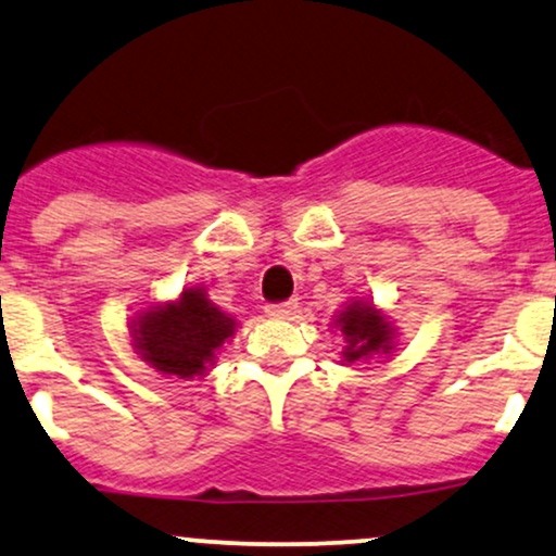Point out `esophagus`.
I'll return each instance as SVG.
<instances>
[{"label":"esophagus","instance_id":"esophagus-1","mask_svg":"<svg viewBox=\"0 0 556 556\" xmlns=\"http://www.w3.org/2000/svg\"><path fill=\"white\" fill-rule=\"evenodd\" d=\"M295 314H298V303H295V300L266 305V316H271V318H292Z\"/></svg>","mask_w":556,"mask_h":556}]
</instances>
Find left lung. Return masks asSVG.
<instances>
[{"label": "left lung", "instance_id": "8db88e82", "mask_svg": "<svg viewBox=\"0 0 556 556\" xmlns=\"http://www.w3.org/2000/svg\"><path fill=\"white\" fill-rule=\"evenodd\" d=\"M344 337L342 358L348 363L366 361L376 353H389L392 350V327L381 311L374 305L363 303V300H353L340 316L334 318Z\"/></svg>", "mask_w": 556, "mask_h": 556}]
</instances>
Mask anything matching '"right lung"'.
<instances>
[{"label": "right lung", "mask_w": 556, "mask_h": 556, "mask_svg": "<svg viewBox=\"0 0 556 556\" xmlns=\"http://www.w3.org/2000/svg\"><path fill=\"white\" fill-rule=\"evenodd\" d=\"M232 334L235 318L216 308L201 287H188L175 303L151 305L132 318V342L140 358L180 379L206 374L216 350Z\"/></svg>", "instance_id": "obj_1"}]
</instances>
